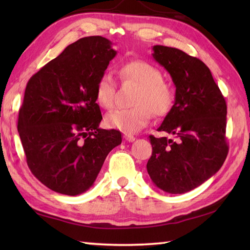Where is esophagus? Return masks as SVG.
<instances>
[{
	"mask_svg": "<svg viewBox=\"0 0 250 250\" xmlns=\"http://www.w3.org/2000/svg\"><path fill=\"white\" fill-rule=\"evenodd\" d=\"M124 139H125L126 142H134V141H135V136L131 135V134H125V135H124Z\"/></svg>",
	"mask_w": 250,
	"mask_h": 250,
	"instance_id": "34e87169",
	"label": "esophagus"
}]
</instances>
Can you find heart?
Segmentation results:
<instances>
[{"label":"heart","instance_id":"obj_1","mask_svg":"<svg viewBox=\"0 0 250 250\" xmlns=\"http://www.w3.org/2000/svg\"><path fill=\"white\" fill-rule=\"evenodd\" d=\"M120 77L125 82L135 83L140 86L133 104L134 107L118 108L105 116L107 128L116 129L125 134H133L149 124L152 113L163 116L171 109L174 92L163 81L162 72L144 60H131L122 64ZM116 83L109 73H103L95 87V100L101 107L109 109L115 104Z\"/></svg>","mask_w":250,"mask_h":250}]
</instances>
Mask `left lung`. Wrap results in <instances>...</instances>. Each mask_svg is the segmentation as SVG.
Returning a JSON list of instances; mask_svg holds the SVG:
<instances>
[{
  "label": "left lung",
  "mask_w": 250,
  "mask_h": 250,
  "mask_svg": "<svg viewBox=\"0 0 250 250\" xmlns=\"http://www.w3.org/2000/svg\"><path fill=\"white\" fill-rule=\"evenodd\" d=\"M152 57L171 75L175 102L158 131L174 139L149 136L152 155L147 172L167 193L188 192L219 171L229 147L227 104L209 68L183 50L156 45Z\"/></svg>",
  "instance_id": "8db88e82"
}]
</instances>
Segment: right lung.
Here are the masks:
<instances>
[{"label":"right lung","mask_w":250,"mask_h":250,"mask_svg":"<svg viewBox=\"0 0 250 250\" xmlns=\"http://www.w3.org/2000/svg\"><path fill=\"white\" fill-rule=\"evenodd\" d=\"M117 51L102 36L68 45L26 83L18 132L32 174L52 191L77 195L93 185L109 151L121 144L102 120L95 87Z\"/></svg>","instance_id":"1"}]
</instances>
